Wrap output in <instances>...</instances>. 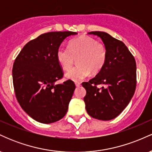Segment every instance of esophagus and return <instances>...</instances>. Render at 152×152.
I'll return each instance as SVG.
<instances>
[{"instance_id": "obj_1", "label": "esophagus", "mask_w": 152, "mask_h": 152, "mask_svg": "<svg viewBox=\"0 0 152 152\" xmlns=\"http://www.w3.org/2000/svg\"><path fill=\"white\" fill-rule=\"evenodd\" d=\"M75 84H76V86L77 87L81 86V83H80V82H76V83H75Z\"/></svg>"}]
</instances>
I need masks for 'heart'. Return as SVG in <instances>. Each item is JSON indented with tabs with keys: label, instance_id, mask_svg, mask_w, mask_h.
Instances as JSON below:
<instances>
[{
	"label": "heart",
	"instance_id": "1",
	"mask_svg": "<svg viewBox=\"0 0 152 152\" xmlns=\"http://www.w3.org/2000/svg\"><path fill=\"white\" fill-rule=\"evenodd\" d=\"M108 57L106 45L88 36H80L71 40L69 48L60 46L56 58L62 69L68 71L77 58L78 66L66 74L68 79L74 82L83 80L92 74H98L105 65Z\"/></svg>",
	"mask_w": 152,
	"mask_h": 152
}]
</instances>
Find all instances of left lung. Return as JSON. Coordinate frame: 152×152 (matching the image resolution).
<instances>
[{
    "label": "left lung",
    "mask_w": 152,
    "mask_h": 152,
    "mask_svg": "<svg viewBox=\"0 0 152 152\" xmlns=\"http://www.w3.org/2000/svg\"><path fill=\"white\" fill-rule=\"evenodd\" d=\"M106 45L108 57L104 68L95 77L82 86L87 113L91 117L109 121L118 116L133 97L137 86V65L134 56L119 40L107 33L92 31ZM104 87L99 88L98 85Z\"/></svg>",
    "instance_id": "left-lung-1"
}]
</instances>
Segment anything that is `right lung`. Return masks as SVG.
<instances>
[{"label": "right lung", "instance_id": "right-lung-1", "mask_svg": "<svg viewBox=\"0 0 152 152\" xmlns=\"http://www.w3.org/2000/svg\"><path fill=\"white\" fill-rule=\"evenodd\" d=\"M72 31L48 32L24 46L15 59L13 83L17 100L28 115L50 124L65 116L76 88L71 80L56 84L64 76L56 58L58 48Z\"/></svg>", "mask_w": 152, "mask_h": 152}]
</instances>
